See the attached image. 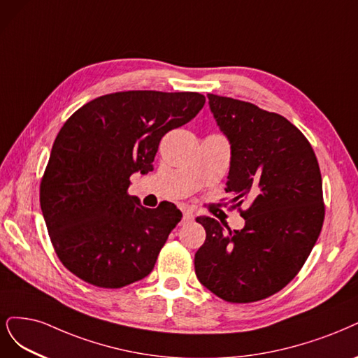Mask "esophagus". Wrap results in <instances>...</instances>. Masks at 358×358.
<instances>
[{
	"mask_svg": "<svg viewBox=\"0 0 358 358\" xmlns=\"http://www.w3.org/2000/svg\"><path fill=\"white\" fill-rule=\"evenodd\" d=\"M194 220V215L189 212V210H187V212H183V217H182V224H189V222H192Z\"/></svg>",
	"mask_w": 358,
	"mask_h": 358,
	"instance_id": "1",
	"label": "esophagus"
}]
</instances>
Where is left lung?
<instances>
[{"instance_id": "1", "label": "left lung", "mask_w": 358, "mask_h": 358, "mask_svg": "<svg viewBox=\"0 0 358 358\" xmlns=\"http://www.w3.org/2000/svg\"><path fill=\"white\" fill-rule=\"evenodd\" d=\"M207 97L231 145L225 191L245 225L232 231L196 217L206 241L195 253V274L220 299L256 302L286 287L310 256L324 220L322 173L311 143L285 117L232 97ZM243 201L251 204L245 211Z\"/></svg>"}]
</instances>
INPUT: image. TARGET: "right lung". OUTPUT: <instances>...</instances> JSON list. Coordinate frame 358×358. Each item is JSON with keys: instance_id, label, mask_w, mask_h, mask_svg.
Returning a JSON list of instances; mask_svg holds the SVG:
<instances>
[{"instance_id": "obj_1", "label": "right lung", "mask_w": 358, "mask_h": 358, "mask_svg": "<svg viewBox=\"0 0 358 358\" xmlns=\"http://www.w3.org/2000/svg\"><path fill=\"white\" fill-rule=\"evenodd\" d=\"M206 97L194 92L110 93L77 109L57 133L40 185L55 252L72 274L120 289L151 273L182 219L175 204L146 208L127 194L148 173L164 134L189 122Z\"/></svg>"}]
</instances>
